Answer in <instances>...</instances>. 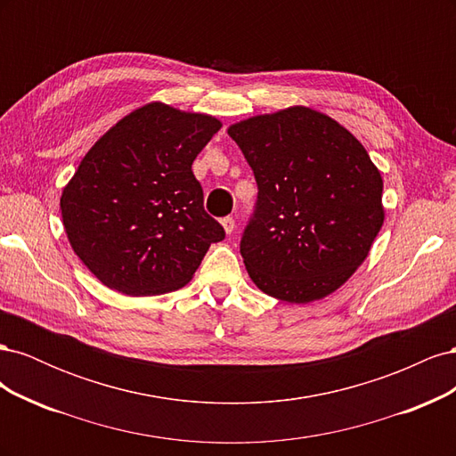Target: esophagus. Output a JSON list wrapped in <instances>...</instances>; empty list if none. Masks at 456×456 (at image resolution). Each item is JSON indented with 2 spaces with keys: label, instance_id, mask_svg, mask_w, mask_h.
Returning a JSON list of instances; mask_svg holds the SVG:
<instances>
[{
  "label": "esophagus",
  "instance_id": "34e87169",
  "mask_svg": "<svg viewBox=\"0 0 456 456\" xmlns=\"http://www.w3.org/2000/svg\"><path fill=\"white\" fill-rule=\"evenodd\" d=\"M220 223H223V228H224V232L228 233V236L233 232V228H236V220H233L232 216H224L223 220H220Z\"/></svg>",
  "mask_w": 456,
  "mask_h": 456
}]
</instances>
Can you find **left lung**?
<instances>
[{"label": "left lung", "mask_w": 456, "mask_h": 456, "mask_svg": "<svg viewBox=\"0 0 456 456\" xmlns=\"http://www.w3.org/2000/svg\"><path fill=\"white\" fill-rule=\"evenodd\" d=\"M228 134L258 186L240 243L255 285L295 305L337 291L384 223L382 176L367 150L306 106L233 123Z\"/></svg>", "instance_id": "1"}]
</instances>
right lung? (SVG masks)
I'll return each instance as SVG.
<instances>
[{"label": "right lung", "instance_id": "right-lung-1", "mask_svg": "<svg viewBox=\"0 0 456 456\" xmlns=\"http://www.w3.org/2000/svg\"><path fill=\"white\" fill-rule=\"evenodd\" d=\"M216 118L150 102L119 119L81 159L61 198L74 253L123 295L184 287L224 228L203 209L191 173Z\"/></svg>", "mask_w": 456, "mask_h": 456}]
</instances>
